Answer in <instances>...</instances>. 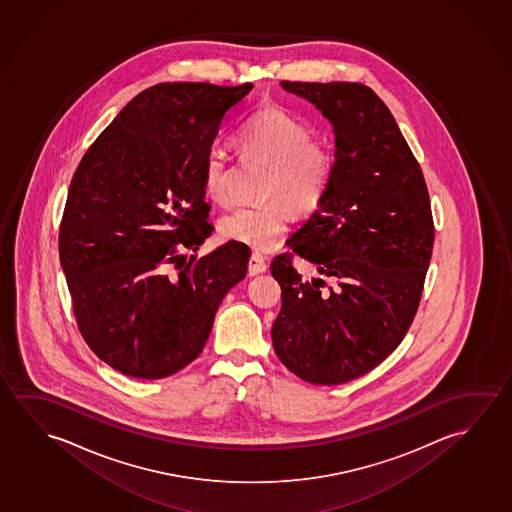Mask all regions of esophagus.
Instances as JSON below:
<instances>
[{
	"mask_svg": "<svg viewBox=\"0 0 512 512\" xmlns=\"http://www.w3.org/2000/svg\"><path fill=\"white\" fill-rule=\"evenodd\" d=\"M267 261L260 254H252L251 260H249V274L251 276H258L261 272L267 270Z\"/></svg>",
	"mask_w": 512,
	"mask_h": 512,
	"instance_id": "esophagus-1",
	"label": "esophagus"
}]
</instances>
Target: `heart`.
Returning <instances> with one entry per match:
<instances>
[{"mask_svg": "<svg viewBox=\"0 0 512 512\" xmlns=\"http://www.w3.org/2000/svg\"><path fill=\"white\" fill-rule=\"evenodd\" d=\"M240 142L251 155L272 163L267 197L286 198L297 213L317 210L333 179L334 155L331 147L313 138L308 122L284 106H263L245 124ZM203 185L213 201H231L229 158L220 144H211L204 155ZM287 205L272 199L258 206H240L220 219V235L254 251H267L292 220Z\"/></svg>", "mask_w": 512, "mask_h": 512, "instance_id": "heart-1", "label": "heart"}]
</instances>
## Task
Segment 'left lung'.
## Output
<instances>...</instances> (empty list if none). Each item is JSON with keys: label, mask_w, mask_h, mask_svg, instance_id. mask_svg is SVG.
Returning a JSON list of instances; mask_svg holds the SVG:
<instances>
[{"label": "left lung", "mask_w": 512, "mask_h": 512, "mask_svg": "<svg viewBox=\"0 0 512 512\" xmlns=\"http://www.w3.org/2000/svg\"><path fill=\"white\" fill-rule=\"evenodd\" d=\"M333 124L324 201L274 258L277 357L302 381L333 386L368 374L404 340L422 299L434 222L422 169L388 106L361 83L281 82ZM295 255L323 280L304 282Z\"/></svg>", "instance_id": "1"}]
</instances>
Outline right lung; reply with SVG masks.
I'll list each match as a JSON object with an SVG mask.
<instances>
[{"label":"right lung","mask_w":512,"mask_h":512,"mask_svg":"<svg viewBox=\"0 0 512 512\" xmlns=\"http://www.w3.org/2000/svg\"><path fill=\"white\" fill-rule=\"evenodd\" d=\"M252 83H160L122 108L74 172L58 252L83 340L117 372L176 374L201 354L249 249L211 235L203 160ZM177 272L171 273L170 267Z\"/></svg>","instance_id":"1"}]
</instances>
